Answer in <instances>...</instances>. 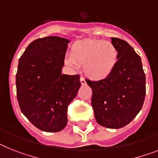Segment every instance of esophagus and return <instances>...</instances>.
<instances>
[{
  "label": "esophagus",
  "mask_w": 158,
  "mask_h": 158,
  "mask_svg": "<svg viewBox=\"0 0 158 158\" xmlns=\"http://www.w3.org/2000/svg\"><path fill=\"white\" fill-rule=\"evenodd\" d=\"M80 81H81V84L82 85H86V81H85V78H83L82 77H81Z\"/></svg>",
  "instance_id": "obj_1"
}]
</instances>
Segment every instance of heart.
Segmentation results:
<instances>
[{
    "instance_id": "1",
    "label": "heart",
    "mask_w": 158,
    "mask_h": 158,
    "mask_svg": "<svg viewBox=\"0 0 158 158\" xmlns=\"http://www.w3.org/2000/svg\"><path fill=\"white\" fill-rule=\"evenodd\" d=\"M118 50L113 43L102 40H85L72 47L67 62L76 66L83 65L85 76L93 81L106 79L118 62Z\"/></svg>"
}]
</instances>
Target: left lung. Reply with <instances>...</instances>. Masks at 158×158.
<instances>
[{"label":"left lung","mask_w":158,"mask_h":158,"mask_svg":"<svg viewBox=\"0 0 158 158\" xmlns=\"http://www.w3.org/2000/svg\"><path fill=\"white\" fill-rule=\"evenodd\" d=\"M118 50L114 71L102 81L87 80L92 89L91 103L94 117L107 128L128 124L141 110L146 87L141 59L132 47L118 38H111Z\"/></svg>","instance_id":"1"}]
</instances>
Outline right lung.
Masks as SVG:
<instances>
[{
    "instance_id": "add662e5",
    "label": "right lung",
    "mask_w": 158,
    "mask_h": 158,
    "mask_svg": "<svg viewBox=\"0 0 158 158\" xmlns=\"http://www.w3.org/2000/svg\"><path fill=\"white\" fill-rule=\"evenodd\" d=\"M69 40L48 36L34 40L19 59L17 98L23 114L35 127L60 131L68 123V106L81 86L80 76L61 73Z\"/></svg>"
}]
</instances>
